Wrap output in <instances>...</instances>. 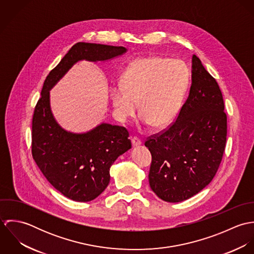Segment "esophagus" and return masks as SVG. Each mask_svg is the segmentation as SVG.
I'll use <instances>...</instances> for the list:
<instances>
[{
    "label": "esophagus",
    "instance_id": "obj_1",
    "mask_svg": "<svg viewBox=\"0 0 254 254\" xmlns=\"http://www.w3.org/2000/svg\"><path fill=\"white\" fill-rule=\"evenodd\" d=\"M141 144H142V140L139 137H133L132 138V145H134V146L140 145Z\"/></svg>",
    "mask_w": 254,
    "mask_h": 254
}]
</instances>
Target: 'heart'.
<instances>
[{
	"mask_svg": "<svg viewBox=\"0 0 254 254\" xmlns=\"http://www.w3.org/2000/svg\"><path fill=\"white\" fill-rule=\"evenodd\" d=\"M189 80L188 67L180 60L138 58L125 69L121 85L110 87L111 102L121 120L133 116L140 102L143 125L162 128L177 117Z\"/></svg>",
	"mask_w": 254,
	"mask_h": 254,
	"instance_id": "obj_1",
	"label": "heart"
}]
</instances>
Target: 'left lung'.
Returning a JSON list of instances; mask_svg holds the SVG:
<instances>
[{
	"label": "left lung",
	"instance_id": "1",
	"mask_svg": "<svg viewBox=\"0 0 254 254\" xmlns=\"http://www.w3.org/2000/svg\"><path fill=\"white\" fill-rule=\"evenodd\" d=\"M191 62L189 97L176 120L145 142L152 157L149 186L167 202L186 200L212 181L227 140L219 85L195 55Z\"/></svg>",
	"mask_w": 254,
	"mask_h": 254
}]
</instances>
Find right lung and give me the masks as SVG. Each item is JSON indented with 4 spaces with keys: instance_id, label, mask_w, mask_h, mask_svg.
Listing matches in <instances>:
<instances>
[{
    "instance_id": "add662e5",
    "label": "right lung",
    "mask_w": 254,
    "mask_h": 254,
    "mask_svg": "<svg viewBox=\"0 0 254 254\" xmlns=\"http://www.w3.org/2000/svg\"><path fill=\"white\" fill-rule=\"evenodd\" d=\"M126 52L124 47L79 42L47 76L32 118V156L39 169L64 196L91 201L108 187L109 168L131 148L125 127L103 123L85 134L64 130L50 107V89L75 63L107 61Z\"/></svg>"
}]
</instances>
